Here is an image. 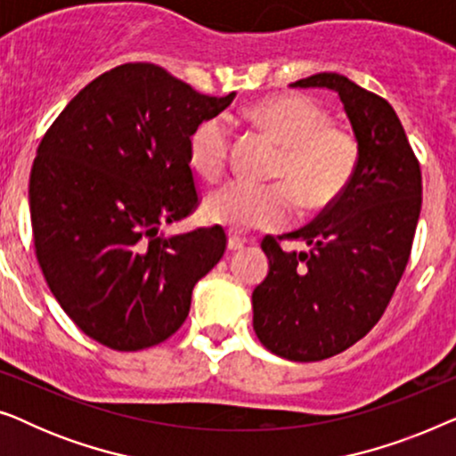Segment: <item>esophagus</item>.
Segmentation results:
<instances>
[{
    "instance_id": "obj_1",
    "label": "esophagus",
    "mask_w": 456,
    "mask_h": 456,
    "mask_svg": "<svg viewBox=\"0 0 456 456\" xmlns=\"http://www.w3.org/2000/svg\"><path fill=\"white\" fill-rule=\"evenodd\" d=\"M245 245H247V240L240 239V236H236V234L228 236V251H240Z\"/></svg>"
}]
</instances>
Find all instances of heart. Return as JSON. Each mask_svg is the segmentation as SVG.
Here are the masks:
<instances>
[{
	"instance_id": "obj_1",
	"label": "heart",
	"mask_w": 456,
	"mask_h": 456,
	"mask_svg": "<svg viewBox=\"0 0 456 456\" xmlns=\"http://www.w3.org/2000/svg\"><path fill=\"white\" fill-rule=\"evenodd\" d=\"M248 118L280 145L278 183L230 180L205 197L208 220L236 232L278 228L295 214L297 198L305 209L332 205L348 189L359 164V142L351 130L330 124L328 111L309 97L284 93L261 99ZM230 126L220 116L205 118L189 136V161L203 178H220L228 166Z\"/></svg>"
}]
</instances>
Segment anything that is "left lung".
<instances>
[{"instance_id": "1", "label": "left lung", "mask_w": 456, "mask_h": 456, "mask_svg": "<svg viewBox=\"0 0 456 456\" xmlns=\"http://www.w3.org/2000/svg\"><path fill=\"white\" fill-rule=\"evenodd\" d=\"M290 86L338 93L359 164L348 189L320 217L282 238L265 236L270 272L253 290V328L267 351L290 361L334 357L363 338L388 307L407 267L421 211V170L392 105L336 72Z\"/></svg>"}]
</instances>
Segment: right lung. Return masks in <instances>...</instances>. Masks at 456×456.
I'll return each mask as SVG.
<instances>
[{
    "instance_id": "obj_1",
    "label": "right lung",
    "mask_w": 456,
    "mask_h": 456,
    "mask_svg": "<svg viewBox=\"0 0 456 456\" xmlns=\"http://www.w3.org/2000/svg\"><path fill=\"white\" fill-rule=\"evenodd\" d=\"M155 64L91 80L43 136L30 170L35 253L68 317L114 351L159 345L183 326L195 284L222 259V226L166 236L199 195L189 136L226 110Z\"/></svg>"
}]
</instances>
